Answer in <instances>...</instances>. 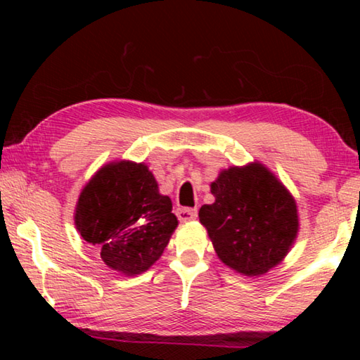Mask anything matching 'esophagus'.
<instances>
[{
    "label": "esophagus",
    "instance_id": "obj_1",
    "mask_svg": "<svg viewBox=\"0 0 360 360\" xmlns=\"http://www.w3.org/2000/svg\"><path fill=\"white\" fill-rule=\"evenodd\" d=\"M176 216H178L179 221L187 222V221H193V219H197L198 211L197 208H178L176 210Z\"/></svg>",
    "mask_w": 360,
    "mask_h": 360
}]
</instances>
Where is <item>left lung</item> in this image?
<instances>
[{"instance_id": "1", "label": "left lung", "mask_w": 360, "mask_h": 360, "mask_svg": "<svg viewBox=\"0 0 360 360\" xmlns=\"http://www.w3.org/2000/svg\"><path fill=\"white\" fill-rule=\"evenodd\" d=\"M211 193L216 202L203 205L198 217L225 265L259 276L284 259L298 231L297 205L265 167L225 169Z\"/></svg>"}]
</instances>
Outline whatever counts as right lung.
<instances>
[{
    "instance_id": "right-lung-1",
    "label": "right lung",
    "mask_w": 360,
    "mask_h": 360,
    "mask_svg": "<svg viewBox=\"0 0 360 360\" xmlns=\"http://www.w3.org/2000/svg\"><path fill=\"white\" fill-rule=\"evenodd\" d=\"M172 208L148 167L122 160L103 167L89 181L75 221L109 268L133 276L148 270L167 248L178 225Z\"/></svg>"
}]
</instances>
